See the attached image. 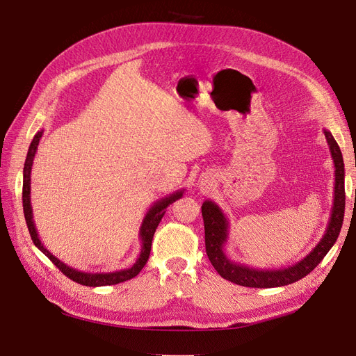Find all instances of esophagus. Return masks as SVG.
I'll return each mask as SVG.
<instances>
[{
  "instance_id": "esophagus-1",
  "label": "esophagus",
  "mask_w": 356,
  "mask_h": 356,
  "mask_svg": "<svg viewBox=\"0 0 356 356\" xmlns=\"http://www.w3.org/2000/svg\"><path fill=\"white\" fill-rule=\"evenodd\" d=\"M212 184H213V177L211 175V174H202V177H200V179H199V187L202 188V190H208L209 187H212Z\"/></svg>"
}]
</instances>
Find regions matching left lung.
Listing matches in <instances>:
<instances>
[{
	"label": "left lung",
	"mask_w": 356,
	"mask_h": 356,
	"mask_svg": "<svg viewBox=\"0 0 356 356\" xmlns=\"http://www.w3.org/2000/svg\"><path fill=\"white\" fill-rule=\"evenodd\" d=\"M324 134L330 147L334 169H336L334 170L336 181H334V200L330 221L322 239L303 260L288 267L273 268V270L261 268L260 270V268L241 264L238 261L230 260L229 255L224 251V246L229 239L230 229L227 217H225V213L217 203L212 200H204L202 204V217L204 224V246H207L209 261L221 277L227 279V281L233 284L251 288H275L289 285L297 282L298 279L305 277L314 270L322 261V258L331 250L332 245L336 243L343 224L344 202H346V196H344V163L336 139H334V136L327 129H324Z\"/></svg>",
	"instance_id": "1"
}]
</instances>
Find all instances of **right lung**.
Returning a JSON list of instances; mask_svg holds the SVG:
<instances>
[{
	"label": "right lung",
	"instance_id": "1",
	"mask_svg": "<svg viewBox=\"0 0 356 356\" xmlns=\"http://www.w3.org/2000/svg\"><path fill=\"white\" fill-rule=\"evenodd\" d=\"M44 134V131L37 132V135L32 139V143L29 145L26 160H25V166H24V190H22V200H24V213H25V220L28 230L31 234V239L34 242V245L38 248V250L44 254L46 257L50 258V261L55 264L59 270L67 275L71 281L86 285V286H105V285H115L124 281H129V279L135 277L139 272L143 270V267L147 264V260L149 257V251H152V242H153V236L157 229L159 222L163 218V215L166 212V208L170 203H174L175 200L181 199L182 195H184V188L177 190L172 195L161 197L160 200H156L152 208H149L145 213V217L143 220L141 227H139V241H141V252H139L136 261L134 263L132 267L129 268H122V270H115V272H108V273H89V272H80L77 268H72L68 264L60 261L59 258L53 255L47 248L42 245V242L38 238V232L35 229V222H34V215H32V207H31V170H32V163H34V157L38 149L40 139Z\"/></svg>",
	"mask_w": 356,
	"mask_h": 356
}]
</instances>
